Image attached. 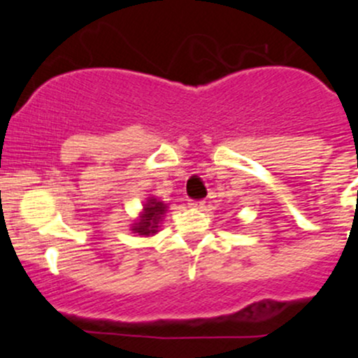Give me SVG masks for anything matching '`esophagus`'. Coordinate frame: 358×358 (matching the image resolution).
I'll use <instances>...</instances> for the list:
<instances>
[{
    "instance_id": "esophagus-1",
    "label": "esophagus",
    "mask_w": 358,
    "mask_h": 358,
    "mask_svg": "<svg viewBox=\"0 0 358 358\" xmlns=\"http://www.w3.org/2000/svg\"><path fill=\"white\" fill-rule=\"evenodd\" d=\"M190 205L192 208H203V205H205V202L203 200H190Z\"/></svg>"
}]
</instances>
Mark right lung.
Masks as SVG:
<instances>
[{
    "instance_id": "right-lung-1",
    "label": "right lung",
    "mask_w": 358,
    "mask_h": 358,
    "mask_svg": "<svg viewBox=\"0 0 358 358\" xmlns=\"http://www.w3.org/2000/svg\"><path fill=\"white\" fill-rule=\"evenodd\" d=\"M168 210V205L163 200L156 199V196L150 195L146 202L143 203V210L139 212V217L131 224V231L133 234L143 237H151L159 232L162 227L163 217Z\"/></svg>"
}]
</instances>
